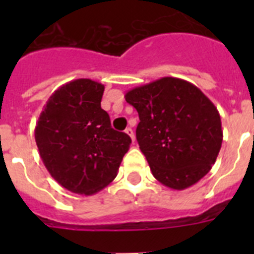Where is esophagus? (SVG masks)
<instances>
[{"label": "esophagus", "instance_id": "34e87169", "mask_svg": "<svg viewBox=\"0 0 254 254\" xmlns=\"http://www.w3.org/2000/svg\"><path fill=\"white\" fill-rule=\"evenodd\" d=\"M126 133L128 134L129 137H131L132 142H134V134H133V131H132V128H126Z\"/></svg>", "mask_w": 254, "mask_h": 254}]
</instances>
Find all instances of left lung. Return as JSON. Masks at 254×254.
I'll return each instance as SVG.
<instances>
[{
  "instance_id": "8db88e82",
  "label": "left lung",
  "mask_w": 254,
  "mask_h": 254,
  "mask_svg": "<svg viewBox=\"0 0 254 254\" xmlns=\"http://www.w3.org/2000/svg\"><path fill=\"white\" fill-rule=\"evenodd\" d=\"M125 98L137 111V142L161 185L186 190L210 172L223 142L221 120L196 85L161 77L133 87Z\"/></svg>"
}]
</instances>
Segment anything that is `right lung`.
<instances>
[{
	"instance_id": "1",
	"label": "right lung",
	"mask_w": 254,
	"mask_h": 254,
	"mask_svg": "<svg viewBox=\"0 0 254 254\" xmlns=\"http://www.w3.org/2000/svg\"><path fill=\"white\" fill-rule=\"evenodd\" d=\"M104 85L77 78L49 96L35 126L47 170L73 193H98L117 177L131 138L112 128L100 102Z\"/></svg>"
}]
</instances>
